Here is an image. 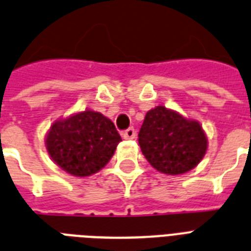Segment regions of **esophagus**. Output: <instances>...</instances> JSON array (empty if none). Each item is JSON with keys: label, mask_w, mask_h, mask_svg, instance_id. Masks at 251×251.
<instances>
[{"label": "esophagus", "mask_w": 251, "mask_h": 251, "mask_svg": "<svg viewBox=\"0 0 251 251\" xmlns=\"http://www.w3.org/2000/svg\"><path fill=\"white\" fill-rule=\"evenodd\" d=\"M136 135L135 129L134 127H129V129H126L125 131L122 132V136H124V139H134Z\"/></svg>", "instance_id": "34e87169"}]
</instances>
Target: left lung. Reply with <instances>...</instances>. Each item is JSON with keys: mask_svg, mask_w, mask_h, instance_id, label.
<instances>
[{"mask_svg": "<svg viewBox=\"0 0 251 251\" xmlns=\"http://www.w3.org/2000/svg\"><path fill=\"white\" fill-rule=\"evenodd\" d=\"M138 138L147 161L164 174H184L206 153L207 139L199 122L164 105L147 112Z\"/></svg>", "mask_w": 251, "mask_h": 251, "instance_id": "8db88e82", "label": "left lung"}]
</instances>
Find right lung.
Returning a JSON list of instances; mask_svg holds the SVG:
<instances>
[{
  "mask_svg": "<svg viewBox=\"0 0 251 251\" xmlns=\"http://www.w3.org/2000/svg\"><path fill=\"white\" fill-rule=\"evenodd\" d=\"M121 136L115 124L94 111H83L54 122L46 148L54 162L75 176H89L104 168Z\"/></svg>",
  "mask_w": 251,
  "mask_h": 251,
  "instance_id": "obj_1",
  "label": "right lung"
}]
</instances>
